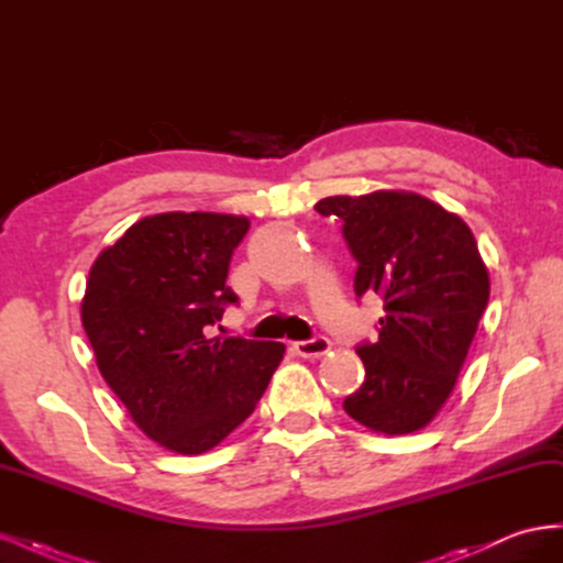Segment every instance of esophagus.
I'll return each mask as SVG.
<instances>
[{
	"label": "esophagus",
	"mask_w": 563,
	"mask_h": 563,
	"mask_svg": "<svg viewBox=\"0 0 563 563\" xmlns=\"http://www.w3.org/2000/svg\"><path fill=\"white\" fill-rule=\"evenodd\" d=\"M294 350L302 360H319V356L331 350V340L323 335H314L310 340H298V343H294Z\"/></svg>",
	"instance_id": "1"
}]
</instances>
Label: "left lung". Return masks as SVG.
<instances>
[{"label":"left lung","instance_id":"left-lung-1","mask_svg":"<svg viewBox=\"0 0 563 563\" xmlns=\"http://www.w3.org/2000/svg\"><path fill=\"white\" fill-rule=\"evenodd\" d=\"M356 261L354 294H378L376 343H362L366 378L343 401L350 418L380 434L424 428L444 406L486 310L490 284L463 218L416 192L327 197Z\"/></svg>","mask_w":563,"mask_h":563}]
</instances>
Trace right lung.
<instances>
[{"label":"right lung","instance_id":"1","mask_svg":"<svg viewBox=\"0 0 563 563\" xmlns=\"http://www.w3.org/2000/svg\"><path fill=\"white\" fill-rule=\"evenodd\" d=\"M249 218L159 213L98 255L81 300L100 376L159 446L199 455L261 401L284 343L211 338L236 298L230 258Z\"/></svg>","mask_w":563,"mask_h":563}]
</instances>
